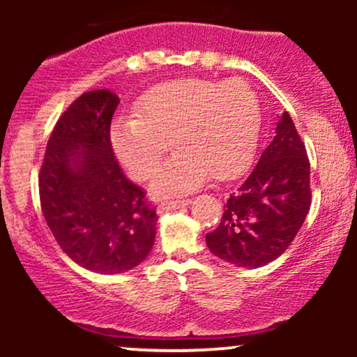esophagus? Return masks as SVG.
Returning a JSON list of instances; mask_svg holds the SVG:
<instances>
[{"label": "esophagus", "mask_w": 357, "mask_h": 357, "mask_svg": "<svg viewBox=\"0 0 357 357\" xmlns=\"http://www.w3.org/2000/svg\"><path fill=\"white\" fill-rule=\"evenodd\" d=\"M191 199H169V202H162L161 204L158 206V210L161 213L165 211H173L176 208H181L184 204H190Z\"/></svg>", "instance_id": "34e87169"}]
</instances>
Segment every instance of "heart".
I'll return each mask as SVG.
<instances>
[{"label": "heart", "instance_id": "1", "mask_svg": "<svg viewBox=\"0 0 357 357\" xmlns=\"http://www.w3.org/2000/svg\"><path fill=\"white\" fill-rule=\"evenodd\" d=\"M260 126V102L247 82L183 79L149 90L136 116L116 119L110 142L129 174L147 179L173 141L178 153L153 179L154 192L166 195L195 190L210 176L218 181L238 176L252 159Z\"/></svg>", "mask_w": 357, "mask_h": 357}]
</instances>
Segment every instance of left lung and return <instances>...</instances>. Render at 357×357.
Segmentation results:
<instances>
[{
    "label": "left lung",
    "mask_w": 357,
    "mask_h": 357,
    "mask_svg": "<svg viewBox=\"0 0 357 357\" xmlns=\"http://www.w3.org/2000/svg\"><path fill=\"white\" fill-rule=\"evenodd\" d=\"M248 178L231 192L216 230L206 235L213 255L257 268L289 248L310 208V162L289 112Z\"/></svg>",
    "instance_id": "obj_1"
}]
</instances>
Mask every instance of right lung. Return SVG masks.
Masks as SVG:
<instances>
[{"label":"right lung","mask_w":357,"mask_h":357,"mask_svg":"<svg viewBox=\"0 0 357 357\" xmlns=\"http://www.w3.org/2000/svg\"><path fill=\"white\" fill-rule=\"evenodd\" d=\"M119 97L90 90L61 114L38 176L40 204L60 248L80 267L121 273L146 260L155 238L154 206L126 178L110 142Z\"/></svg>","instance_id":"right-lung-1"}]
</instances>
